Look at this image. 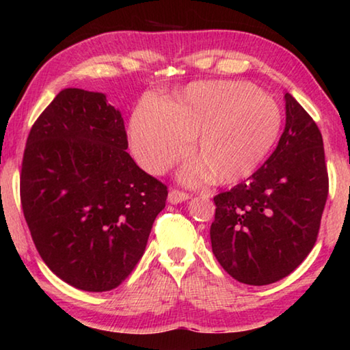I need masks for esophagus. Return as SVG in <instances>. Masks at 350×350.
I'll use <instances>...</instances> for the list:
<instances>
[{
	"mask_svg": "<svg viewBox=\"0 0 350 350\" xmlns=\"http://www.w3.org/2000/svg\"><path fill=\"white\" fill-rule=\"evenodd\" d=\"M189 198H191L189 194L179 191V189H171L168 194V202L170 204H180V202H185V200H188Z\"/></svg>",
	"mask_w": 350,
	"mask_h": 350,
	"instance_id": "obj_1",
	"label": "esophagus"
}]
</instances>
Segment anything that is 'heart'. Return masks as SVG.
Masks as SVG:
<instances>
[{
	"label": "heart",
	"instance_id": "b5f03b06",
	"mask_svg": "<svg viewBox=\"0 0 350 350\" xmlns=\"http://www.w3.org/2000/svg\"><path fill=\"white\" fill-rule=\"evenodd\" d=\"M280 105L252 83L196 81L170 103L145 98L135 108L129 140L134 156L159 174L185 157L198 134L202 162L187 165L180 179L188 185L215 176L233 183L253 174L280 137Z\"/></svg>",
	"mask_w": 350,
	"mask_h": 350
}]
</instances>
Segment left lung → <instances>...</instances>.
<instances>
[{"label": "left lung", "instance_id": "8db88e82", "mask_svg": "<svg viewBox=\"0 0 350 350\" xmlns=\"http://www.w3.org/2000/svg\"><path fill=\"white\" fill-rule=\"evenodd\" d=\"M284 100L286 128L269 161L215 198L213 253L230 276L248 286L280 281L303 262L327 200L323 135L288 92Z\"/></svg>", "mask_w": 350, "mask_h": 350}]
</instances>
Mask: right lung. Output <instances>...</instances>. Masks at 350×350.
I'll list each match as a JSON object with an SVG mask.
<instances>
[{
  "mask_svg": "<svg viewBox=\"0 0 350 350\" xmlns=\"http://www.w3.org/2000/svg\"><path fill=\"white\" fill-rule=\"evenodd\" d=\"M120 111L102 92L63 90L29 133L21 205L47 267L75 288L120 286L145 252L168 189L126 152Z\"/></svg>",
  "mask_w": 350,
  "mask_h": 350,
  "instance_id": "1",
  "label": "right lung"
}]
</instances>
